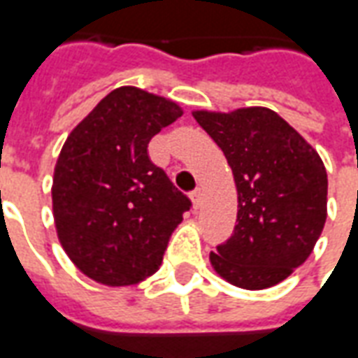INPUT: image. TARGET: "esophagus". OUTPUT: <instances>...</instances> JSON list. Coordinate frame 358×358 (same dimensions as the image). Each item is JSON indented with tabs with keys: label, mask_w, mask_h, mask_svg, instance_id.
I'll use <instances>...</instances> for the list:
<instances>
[{
	"label": "esophagus",
	"mask_w": 358,
	"mask_h": 358,
	"mask_svg": "<svg viewBox=\"0 0 358 358\" xmlns=\"http://www.w3.org/2000/svg\"><path fill=\"white\" fill-rule=\"evenodd\" d=\"M192 203H194V209H199L203 205V192L201 187H197L194 194H192Z\"/></svg>",
	"instance_id": "obj_1"
}]
</instances>
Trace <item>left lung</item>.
I'll list each match as a JSON object with an SVG mask.
<instances>
[{"label": "left lung", "mask_w": 358, "mask_h": 358, "mask_svg": "<svg viewBox=\"0 0 358 358\" xmlns=\"http://www.w3.org/2000/svg\"><path fill=\"white\" fill-rule=\"evenodd\" d=\"M194 118L222 149L238 189V224L210 251V266L251 292L284 282L313 253L328 217L322 159L266 107L201 109Z\"/></svg>", "instance_id": "1"}]
</instances>
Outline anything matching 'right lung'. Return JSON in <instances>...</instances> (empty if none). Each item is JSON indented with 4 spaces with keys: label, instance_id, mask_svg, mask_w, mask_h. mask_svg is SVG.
I'll return each mask as SVG.
<instances>
[{
    "label": "right lung",
    "instance_id": "add662e5",
    "mask_svg": "<svg viewBox=\"0 0 358 358\" xmlns=\"http://www.w3.org/2000/svg\"><path fill=\"white\" fill-rule=\"evenodd\" d=\"M184 115L136 86L103 97L59 153L51 201L61 245L82 274L109 287L153 276L189 199L149 161L151 138Z\"/></svg>",
    "mask_w": 358,
    "mask_h": 358
}]
</instances>
